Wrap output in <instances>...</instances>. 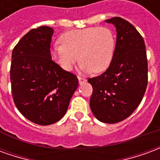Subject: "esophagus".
Here are the masks:
<instances>
[{"label": "esophagus", "instance_id": "esophagus-1", "mask_svg": "<svg viewBox=\"0 0 160 160\" xmlns=\"http://www.w3.org/2000/svg\"><path fill=\"white\" fill-rule=\"evenodd\" d=\"M78 80H79V83H80V85L85 83V82L87 81V80H86L85 78H82V77H78Z\"/></svg>", "mask_w": 160, "mask_h": 160}]
</instances>
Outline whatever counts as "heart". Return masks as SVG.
Returning a JSON list of instances; mask_svg holds the SVG:
<instances>
[{
	"label": "heart",
	"mask_w": 160,
	"mask_h": 160,
	"mask_svg": "<svg viewBox=\"0 0 160 160\" xmlns=\"http://www.w3.org/2000/svg\"><path fill=\"white\" fill-rule=\"evenodd\" d=\"M60 45L49 51L50 58L61 69L70 72L78 62L84 73H102L111 66L116 52V34L109 27L72 30L60 36Z\"/></svg>",
	"instance_id": "heart-1"
}]
</instances>
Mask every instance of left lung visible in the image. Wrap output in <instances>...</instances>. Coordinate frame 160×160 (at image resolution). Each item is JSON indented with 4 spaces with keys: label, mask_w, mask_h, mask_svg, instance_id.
Instances as JSON below:
<instances>
[{
    "label": "left lung",
    "mask_w": 160,
    "mask_h": 160,
    "mask_svg": "<svg viewBox=\"0 0 160 160\" xmlns=\"http://www.w3.org/2000/svg\"><path fill=\"white\" fill-rule=\"evenodd\" d=\"M105 22L116 26V52L104 73L88 79L92 87L90 107L98 121L116 123L128 118L143 98L148 59L144 39L133 25L120 17Z\"/></svg>",
    "instance_id": "8db88e82"
}]
</instances>
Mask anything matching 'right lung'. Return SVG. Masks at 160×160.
<instances>
[{"label":"right lung","mask_w":160,"mask_h":160,"mask_svg":"<svg viewBox=\"0 0 160 160\" xmlns=\"http://www.w3.org/2000/svg\"><path fill=\"white\" fill-rule=\"evenodd\" d=\"M53 33L46 26L26 33L12 49L10 68L16 107L28 120L43 126L63 118L79 85L76 75L50 58Z\"/></svg>","instance_id":"add662e5"}]
</instances>
